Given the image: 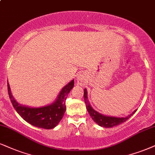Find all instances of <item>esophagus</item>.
Listing matches in <instances>:
<instances>
[{"label": "esophagus", "mask_w": 155, "mask_h": 155, "mask_svg": "<svg viewBox=\"0 0 155 155\" xmlns=\"http://www.w3.org/2000/svg\"><path fill=\"white\" fill-rule=\"evenodd\" d=\"M78 83L81 85H84L85 83V74L84 72H80L77 75Z\"/></svg>", "instance_id": "34e87169"}]
</instances>
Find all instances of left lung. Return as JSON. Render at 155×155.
I'll use <instances>...</instances> for the list:
<instances>
[{
  "label": "left lung",
  "mask_w": 155,
  "mask_h": 155,
  "mask_svg": "<svg viewBox=\"0 0 155 155\" xmlns=\"http://www.w3.org/2000/svg\"><path fill=\"white\" fill-rule=\"evenodd\" d=\"M84 100H85V105H86V108L88 111L90 116L92 118V119L100 127H103L105 128H111L115 126L119 125L124 122H125L127 120L129 119L131 116L137 111L135 110L132 114L130 115L126 116V117H115V116H106L104 114H101L100 113L93 109L92 106H91L88 98H87V91L86 88L84 89Z\"/></svg>",
  "instance_id": "8db88e82"
}]
</instances>
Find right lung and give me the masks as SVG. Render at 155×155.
<instances>
[{"label": "right lung", "instance_id": "1", "mask_svg": "<svg viewBox=\"0 0 155 155\" xmlns=\"http://www.w3.org/2000/svg\"><path fill=\"white\" fill-rule=\"evenodd\" d=\"M73 86L74 80H72L62 87L57 99L52 104L37 108L23 106L18 104L11 94L8 83V91L13 108L23 119L36 127L51 129L60 123L64 116L66 110V99Z\"/></svg>", "mask_w": 155, "mask_h": 155}]
</instances>
